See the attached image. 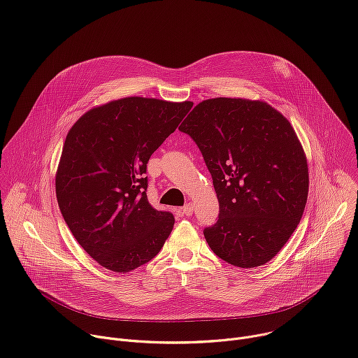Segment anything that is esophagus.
Wrapping results in <instances>:
<instances>
[{"label": "esophagus", "instance_id": "1", "mask_svg": "<svg viewBox=\"0 0 358 358\" xmlns=\"http://www.w3.org/2000/svg\"><path fill=\"white\" fill-rule=\"evenodd\" d=\"M182 213H183V216H192V214H193V204L192 203L185 204L183 208H182Z\"/></svg>", "mask_w": 358, "mask_h": 358}]
</instances>
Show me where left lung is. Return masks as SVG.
<instances>
[{
  "mask_svg": "<svg viewBox=\"0 0 358 358\" xmlns=\"http://www.w3.org/2000/svg\"><path fill=\"white\" fill-rule=\"evenodd\" d=\"M179 129L192 136L213 178L220 214L204 229L223 261H271L296 230L308 200V161L298 135L265 101L217 97L199 103Z\"/></svg>",
  "mask_w": 358,
  "mask_h": 358,
  "instance_id": "1",
  "label": "left lung"
}]
</instances>
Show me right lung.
Returning <instances> with one entry per match:
<instances>
[{
    "mask_svg": "<svg viewBox=\"0 0 358 358\" xmlns=\"http://www.w3.org/2000/svg\"><path fill=\"white\" fill-rule=\"evenodd\" d=\"M192 101L125 97L94 107L70 128L56 172L62 216L101 266L129 272L151 261L175 219L147 197V164Z\"/></svg>",
    "mask_w": 358,
    "mask_h": 358,
    "instance_id": "1",
    "label": "right lung"
}]
</instances>
